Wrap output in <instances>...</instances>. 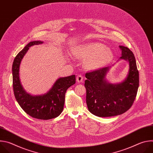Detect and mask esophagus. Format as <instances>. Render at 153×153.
Masks as SVG:
<instances>
[{
  "mask_svg": "<svg viewBox=\"0 0 153 153\" xmlns=\"http://www.w3.org/2000/svg\"><path fill=\"white\" fill-rule=\"evenodd\" d=\"M76 80L77 82L80 83V82H82L83 80V77L82 75H78L76 77Z\"/></svg>",
  "mask_w": 153,
  "mask_h": 153,
  "instance_id": "34e87169",
  "label": "esophagus"
}]
</instances>
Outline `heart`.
<instances>
[{"label": "heart", "mask_w": 153, "mask_h": 153, "mask_svg": "<svg viewBox=\"0 0 153 153\" xmlns=\"http://www.w3.org/2000/svg\"><path fill=\"white\" fill-rule=\"evenodd\" d=\"M71 54L76 59L85 60V67L90 70L103 67L114 57L111 50L99 42H88L75 46L71 50Z\"/></svg>", "instance_id": "obj_1"}]
</instances>
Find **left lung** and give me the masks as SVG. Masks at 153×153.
<instances>
[{"mask_svg":"<svg viewBox=\"0 0 153 153\" xmlns=\"http://www.w3.org/2000/svg\"><path fill=\"white\" fill-rule=\"evenodd\" d=\"M122 56L129 64L127 76L121 82L111 83L106 79L111 67L86 73L85 86L86 102L89 111L99 117L122 114L132 106L139 88V76L134 54L128 48L119 46Z\"/></svg>","mask_w":153,"mask_h":153,"instance_id":"obj_1","label":"left lung"}]
</instances>
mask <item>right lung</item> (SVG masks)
<instances>
[{
  "label": "right lung",
  "instance_id": "add662e5",
  "mask_svg": "<svg viewBox=\"0 0 153 153\" xmlns=\"http://www.w3.org/2000/svg\"><path fill=\"white\" fill-rule=\"evenodd\" d=\"M40 40L30 42L15 57L12 67L13 86L15 98L24 111L32 117L49 120L58 117L63 111L65 93L76 83L75 75L60 77L46 93L33 96L27 93L20 82V65L29 48L42 44Z\"/></svg>",
  "mask_w": 153,
  "mask_h": 153
}]
</instances>
